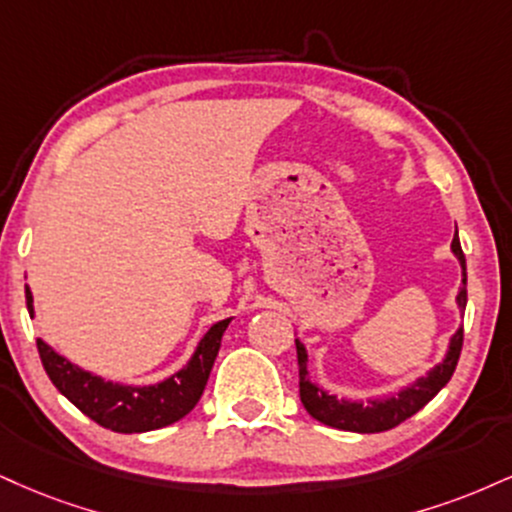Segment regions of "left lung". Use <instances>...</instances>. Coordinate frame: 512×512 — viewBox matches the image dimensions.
I'll return each instance as SVG.
<instances>
[{
    "mask_svg": "<svg viewBox=\"0 0 512 512\" xmlns=\"http://www.w3.org/2000/svg\"><path fill=\"white\" fill-rule=\"evenodd\" d=\"M451 248L463 264V288L458 293V307L465 310L467 305V267H465V255L460 248L458 231ZM295 350H298V372H300V400H303L305 410L315 417L317 422L329 424L334 429H343V432H357V434H377V432H389V429L398 427L400 422H405L408 417L415 415L417 410H422L424 405L439 393L443 386L448 384L455 372V365L460 360V350H463V329H458L451 338V348H448L446 360L441 365H436L427 377L417 379L415 384L408 386L391 398H374L367 403H350V400H338L336 396H329L324 389L312 384L307 379V353L305 346L300 341H295Z\"/></svg>",
    "mask_w": 512,
    "mask_h": 512,
    "instance_id": "8db88e82",
    "label": "left lung"
}]
</instances>
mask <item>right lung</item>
Returning <instances> with one entry per match:
<instances>
[{"instance_id": "obj_1", "label": "right lung", "mask_w": 512, "mask_h": 512, "mask_svg": "<svg viewBox=\"0 0 512 512\" xmlns=\"http://www.w3.org/2000/svg\"><path fill=\"white\" fill-rule=\"evenodd\" d=\"M26 305L33 317V293L26 288ZM231 319L217 322L197 346L181 372L155 386H121L71 365L38 338V353L47 377L76 408L104 429L119 434H140L169 427L186 417L205 391L209 372L217 360L221 336Z\"/></svg>"}]
</instances>
